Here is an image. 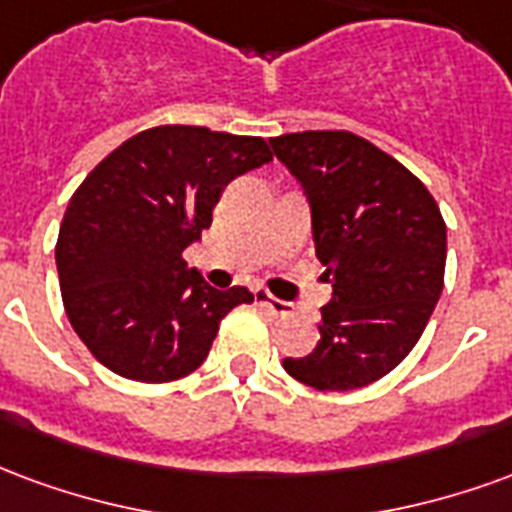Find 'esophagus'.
Here are the masks:
<instances>
[{
	"instance_id": "34e87169",
	"label": "esophagus",
	"mask_w": 512,
	"mask_h": 512,
	"mask_svg": "<svg viewBox=\"0 0 512 512\" xmlns=\"http://www.w3.org/2000/svg\"><path fill=\"white\" fill-rule=\"evenodd\" d=\"M256 305L264 308L267 313H272V316H278V319H283V316H289V313H292V305H289V302L272 297L270 292H256Z\"/></svg>"
}]
</instances>
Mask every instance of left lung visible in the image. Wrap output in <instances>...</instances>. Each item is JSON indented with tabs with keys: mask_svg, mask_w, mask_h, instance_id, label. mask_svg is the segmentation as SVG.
<instances>
[{
	"mask_svg": "<svg viewBox=\"0 0 512 512\" xmlns=\"http://www.w3.org/2000/svg\"><path fill=\"white\" fill-rule=\"evenodd\" d=\"M313 212L316 259L333 286L322 341L283 368L316 390H357L393 371L420 341L445 286L447 226L420 179L349 130L272 138Z\"/></svg>",
	"mask_w": 512,
	"mask_h": 512,
	"instance_id": "left-lung-1",
	"label": "left lung"
}]
</instances>
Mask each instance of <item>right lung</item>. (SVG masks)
Instances as JSON below:
<instances>
[{
	"label": "right lung",
	"instance_id": "1",
	"mask_svg": "<svg viewBox=\"0 0 512 512\" xmlns=\"http://www.w3.org/2000/svg\"><path fill=\"white\" fill-rule=\"evenodd\" d=\"M272 160L261 136L158 125L122 141L78 185L57 270L76 335L108 371L177 382L210 354L223 316L253 294L218 292L182 253L210 229L231 179Z\"/></svg>",
	"mask_w": 512,
	"mask_h": 512
}]
</instances>
